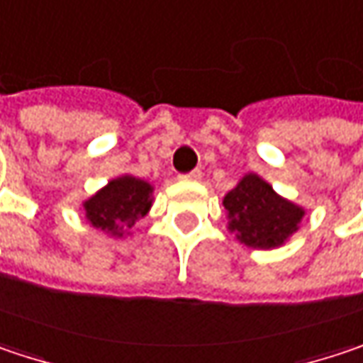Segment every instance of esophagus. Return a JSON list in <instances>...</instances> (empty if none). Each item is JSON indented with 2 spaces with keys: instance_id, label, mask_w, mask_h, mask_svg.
Here are the masks:
<instances>
[{
  "instance_id": "obj_1",
  "label": "esophagus",
  "mask_w": 363,
  "mask_h": 363,
  "mask_svg": "<svg viewBox=\"0 0 363 363\" xmlns=\"http://www.w3.org/2000/svg\"><path fill=\"white\" fill-rule=\"evenodd\" d=\"M200 177H202V171H200V169H194V171H190V173L182 175V179H188V182H198Z\"/></svg>"
}]
</instances>
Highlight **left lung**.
<instances>
[{"mask_svg":"<svg viewBox=\"0 0 363 363\" xmlns=\"http://www.w3.org/2000/svg\"><path fill=\"white\" fill-rule=\"evenodd\" d=\"M229 231L247 247L271 250L283 246L303 219L306 211L279 196L269 182L247 173L223 198Z\"/></svg>","mask_w":363,"mask_h":363,"instance_id":"8db88e82","label":"left lung"}]
</instances>
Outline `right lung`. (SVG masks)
Returning a JSON list of instances; mask_svg holds the SVG:
<instances>
[{
    "instance_id": "1",
    "label": "right lung",
    "mask_w": 363,
    "mask_h": 363,
    "mask_svg": "<svg viewBox=\"0 0 363 363\" xmlns=\"http://www.w3.org/2000/svg\"><path fill=\"white\" fill-rule=\"evenodd\" d=\"M82 206L86 220L94 229L123 238V233L150 211L152 186L134 175H121L91 196Z\"/></svg>"
}]
</instances>
